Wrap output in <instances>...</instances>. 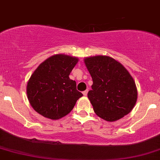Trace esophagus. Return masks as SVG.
<instances>
[{"instance_id": "34e87169", "label": "esophagus", "mask_w": 160, "mask_h": 160, "mask_svg": "<svg viewBox=\"0 0 160 160\" xmlns=\"http://www.w3.org/2000/svg\"><path fill=\"white\" fill-rule=\"evenodd\" d=\"M87 93H88V90H86L85 91H83V96H87Z\"/></svg>"}]
</instances>
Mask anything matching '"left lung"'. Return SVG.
I'll return each instance as SVG.
<instances>
[{
  "mask_svg": "<svg viewBox=\"0 0 160 160\" xmlns=\"http://www.w3.org/2000/svg\"><path fill=\"white\" fill-rule=\"evenodd\" d=\"M84 63L93 79L87 97L95 113L113 122L130 112L137 102V89L128 70L108 56L86 58Z\"/></svg>",
  "mask_w": 160,
  "mask_h": 160,
  "instance_id": "left-lung-1",
  "label": "left lung"
}]
</instances>
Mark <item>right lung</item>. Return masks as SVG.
<instances>
[{
    "label": "right lung",
    "mask_w": 160,
    "mask_h": 160,
    "mask_svg": "<svg viewBox=\"0 0 160 160\" xmlns=\"http://www.w3.org/2000/svg\"><path fill=\"white\" fill-rule=\"evenodd\" d=\"M78 58L65 54L50 57L34 70L27 85L33 110L46 118L58 120L67 115L83 96L69 75Z\"/></svg>",
    "instance_id": "1"
}]
</instances>
